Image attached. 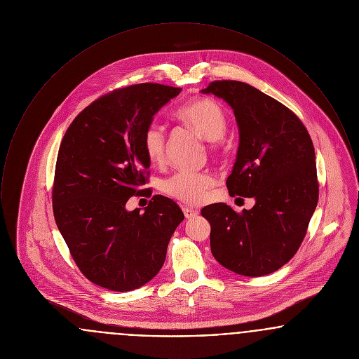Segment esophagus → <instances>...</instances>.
<instances>
[{
	"label": "esophagus",
	"mask_w": 359,
	"mask_h": 359,
	"mask_svg": "<svg viewBox=\"0 0 359 359\" xmlns=\"http://www.w3.org/2000/svg\"><path fill=\"white\" fill-rule=\"evenodd\" d=\"M183 212H184V217H186L187 219H191V218H194V217H196V215L199 214L196 210H194V208H191V207H184V208H183Z\"/></svg>",
	"instance_id": "obj_1"
}]
</instances>
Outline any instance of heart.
<instances>
[{
  "instance_id": "b5f03b06",
  "label": "heart",
  "mask_w": 359,
  "mask_h": 359,
  "mask_svg": "<svg viewBox=\"0 0 359 359\" xmlns=\"http://www.w3.org/2000/svg\"><path fill=\"white\" fill-rule=\"evenodd\" d=\"M176 114L208 140L212 148L222 144V136L227 129V116L221 103L211 98H198L183 104ZM142 142L149 161L154 164L163 163L167 147L165 126L157 121L148 123ZM214 184L215 177L208 171H177L161 182V189L176 201L199 205Z\"/></svg>"
}]
</instances>
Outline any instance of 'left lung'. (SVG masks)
Wrapping results in <instances>:
<instances>
[{
    "label": "left lung",
    "mask_w": 359,
    "mask_h": 359,
    "mask_svg": "<svg viewBox=\"0 0 359 359\" xmlns=\"http://www.w3.org/2000/svg\"><path fill=\"white\" fill-rule=\"evenodd\" d=\"M230 104L239 130L230 196L255 198L236 212L214 203L201 211L211 224L215 259L234 273H273L299 250L319 199L315 149L306 126L283 103L238 81H215L202 90Z\"/></svg>",
    "instance_id": "8db88e82"
}]
</instances>
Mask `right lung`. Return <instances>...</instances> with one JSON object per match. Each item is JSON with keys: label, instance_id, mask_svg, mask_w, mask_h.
Listing matches in <instances>:
<instances>
[{"label": "right lung", "instance_id": "obj_1", "mask_svg": "<svg viewBox=\"0 0 359 359\" xmlns=\"http://www.w3.org/2000/svg\"><path fill=\"white\" fill-rule=\"evenodd\" d=\"M180 87L140 83L88 104L62 140L52 188L57 229L79 271L106 290L128 292L161 269L172 234L184 219L170 198L154 195L144 212L125 208L148 182L142 137Z\"/></svg>", "mask_w": 359, "mask_h": 359}]
</instances>
